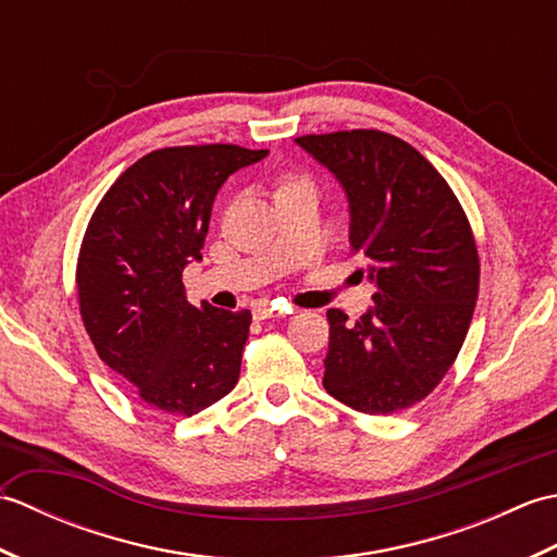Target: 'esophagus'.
<instances>
[{"label": "esophagus", "mask_w": 557, "mask_h": 557, "mask_svg": "<svg viewBox=\"0 0 557 557\" xmlns=\"http://www.w3.org/2000/svg\"><path fill=\"white\" fill-rule=\"evenodd\" d=\"M287 313L289 311L277 309V306H270V304H258L253 309L256 321H268V318H280V315H287Z\"/></svg>", "instance_id": "34e87169"}]
</instances>
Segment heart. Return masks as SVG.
Masks as SVG:
<instances>
[{
  "instance_id": "1",
  "label": "heart",
  "mask_w": 557,
  "mask_h": 557,
  "mask_svg": "<svg viewBox=\"0 0 557 557\" xmlns=\"http://www.w3.org/2000/svg\"><path fill=\"white\" fill-rule=\"evenodd\" d=\"M292 182H299V180H292V176H287V180H282L280 186H287V184H292Z\"/></svg>"
}]
</instances>
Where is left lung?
<instances>
[{
	"instance_id": "obj_1",
	"label": "left lung",
	"mask_w": 557,
	"mask_h": 557,
	"mask_svg": "<svg viewBox=\"0 0 557 557\" xmlns=\"http://www.w3.org/2000/svg\"><path fill=\"white\" fill-rule=\"evenodd\" d=\"M349 198L351 253L375 285L357 323L327 311L323 385L363 413L429 397L465 345L479 297L474 232L453 188L417 148L375 128L299 136Z\"/></svg>"
}]
</instances>
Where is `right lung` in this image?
Instances as JSON below:
<instances>
[{
    "label": "right lung",
    "mask_w": 557,
    "mask_h": 557,
    "mask_svg": "<svg viewBox=\"0 0 557 557\" xmlns=\"http://www.w3.org/2000/svg\"><path fill=\"white\" fill-rule=\"evenodd\" d=\"M265 156L232 144L152 150L120 174L83 234V325L98 357L152 409L194 417L239 381L251 311L196 309L182 275L203 258L220 186Z\"/></svg>",
    "instance_id": "right-lung-1"
}]
</instances>
